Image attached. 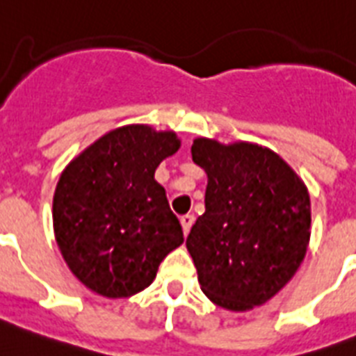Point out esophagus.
I'll return each mask as SVG.
<instances>
[{
    "label": "esophagus",
    "mask_w": 356,
    "mask_h": 356,
    "mask_svg": "<svg viewBox=\"0 0 356 356\" xmlns=\"http://www.w3.org/2000/svg\"><path fill=\"white\" fill-rule=\"evenodd\" d=\"M180 224H181V229H184V234L187 236L191 227H193V224H195V216H193V214H185V216H181L180 218Z\"/></svg>",
    "instance_id": "1"
}]
</instances>
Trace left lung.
<instances>
[{
  "instance_id": "8db88e82",
  "label": "left lung",
  "mask_w": 356,
  "mask_h": 356,
  "mask_svg": "<svg viewBox=\"0 0 356 356\" xmlns=\"http://www.w3.org/2000/svg\"><path fill=\"white\" fill-rule=\"evenodd\" d=\"M191 154L207 172L205 213L185 242L200 287L229 311L266 304L307 252V187L277 152L257 143L196 138Z\"/></svg>"
}]
</instances>
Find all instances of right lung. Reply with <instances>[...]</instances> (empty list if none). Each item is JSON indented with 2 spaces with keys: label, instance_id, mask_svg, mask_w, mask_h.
I'll list each match as a JSON object with an SVG mask.
<instances>
[{
  "label": "right lung",
  "instance_id": "right-lung-1",
  "mask_svg": "<svg viewBox=\"0 0 356 356\" xmlns=\"http://www.w3.org/2000/svg\"><path fill=\"white\" fill-rule=\"evenodd\" d=\"M180 149L172 131L125 125L107 132L61 172L52 222L63 260L83 286L125 298L156 278L184 231L154 171Z\"/></svg>",
  "mask_w": 356,
  "mask_h": 356
}]
</instances>
